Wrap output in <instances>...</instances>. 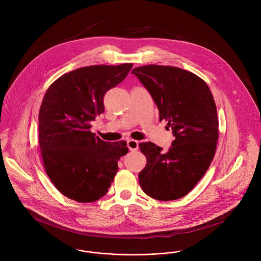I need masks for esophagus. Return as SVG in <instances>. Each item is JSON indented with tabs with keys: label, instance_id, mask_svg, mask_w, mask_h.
I'll return each mask as SVG.
<instances>
[{
	"label": "esophagus",
	"instance_id": "esophagus-1",
	"mask_svg": "<svg viewBox=\"0 0 261 261\" xmlns=\"http://www.w3.org/2000/svg\"><path fill=\"white\" fill-rule=\"evenodd\" d=\"M127 148L129 150H137L139 149V143L135 140H128L127 141Z\"/></svg>",
	"mask_w": 261,
	"mask_h": 261
}]
</instances>
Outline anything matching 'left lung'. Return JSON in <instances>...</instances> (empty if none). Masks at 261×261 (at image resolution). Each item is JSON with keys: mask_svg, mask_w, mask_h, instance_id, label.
I'll use <instances>...</instances> for the list:
<instances>
[{"mask_svg": "<svg viewBox=\"0 0 261 261\" xmlns=\"http://www.w3.org/2000/svg\"><path fill=\"white\" fill-rule=\"evenodd\" d=\"M167 120L175 140L163 151L141 143L147 165L139 174L140 186L153 199H180L197 185L215 155L218 141L216 105L206 82L190 71L162 65L133 69Z\"/></svg>", "mask_w": 261, "mask_h": 261, "instance_id": "obj_1", "label": "left lung"}]
</instances>
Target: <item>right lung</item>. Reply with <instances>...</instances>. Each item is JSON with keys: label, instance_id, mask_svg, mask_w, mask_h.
<instances>
[{"label": "right lung", "instance_id": "obj_1", "mask_svg": "<svg viewBox=\"0 0 261 261\" xmlns=\"http://www.w3.org/2000/svg\"><path fill=\"white\" fill-rule=\"evenodd\" d=\"M132 63L92 65L62 75L47 89L39 112V146L51 182L81 203L103 197L118 170L126 142L108 143L90 132V121L105 112L103 97L120 83Z\"/></svg>", "mask_w": 261, "mask_h": 261}]
</instances>
